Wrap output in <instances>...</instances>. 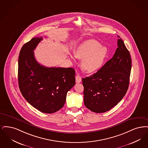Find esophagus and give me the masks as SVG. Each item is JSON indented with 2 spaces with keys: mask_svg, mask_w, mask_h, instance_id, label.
I'll use <instances>...</instances> for the list:
<instances>
[{
  "mask_svg": "<svg viewBox=\"0 0 148 148\" xmlns=\"http://www.w3.org/2000/svg\"><path fill=\"white\" fill-rule=\"evenodd\" d=\"M82 81V78L79 76H76V83H80Z\"/></svg>",
  "mask_w": 148,
  "mask_h": 148,
  "instance_id": "34e87169",
  "label": "esophagus"
}]
</instances>
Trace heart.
Masks as SVG:
<instances>
[{
    "instance_id": "obj_1",
    "label": "heart",
    "mask_w": 148,
    "mask_h": 148,
    "mask_svg": "<svg viewBox=\"0 0 148 148\" xmlns=\"http://www.w3.org/2000/svg\"><path fill=\"white\" fill-rule=\"evenodd\" d=\"M76 58L82 60L81 67L88 73L95 72L103 66L107 55V49L95 40H88L80 45L75 52ZM72 59H74L70 55Z\"/></svg>"
}]
</instances>
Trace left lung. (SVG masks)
Instances as JSON below:
<instances>
[{
	"instance_id": "1",
	"label": "left lung",
	"mask_w": 148,
	"mask_h": 148,
	"mask_svg": "<svg viewBox=\"0 0 148 148\" xmlns=\"http://www.w3.org/2000/svg\"><path fill=\"white\" fill-rule=\"evenodd\" d=\"M119 37V36H118ZM113 58L93 75L84 78V103L95 113H104L116 106L128 89L132 69L130 53L122 39Z\"/></svg>"
}]
</instances>
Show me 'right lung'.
Returning a JSON list of instances; mask_svg holds the SVG:
<instances>
[{
	"label": "right lung",
	"instance_id": "right-lung-1",
	"mask_svg": "<svg viewBox=\"0 0 148 148\" xmlns=\"http://www.w3.org/2000/svg\"><path fill=\"white\" fill-rule=\"evenodd\" d=\"M42 40L33 38L21 49L18 60L20 90L27 102L45 113L61 109L67 92L75 84L73 68L47 67L36 60L34 50Z\"/></svg>",
	"mask_w": 148,
	"mask_h": 148
}]
</instances>
